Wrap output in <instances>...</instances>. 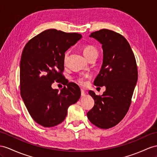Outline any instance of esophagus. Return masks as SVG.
Masks as SVG:
<instances>
[{
    "mask_svg": "<svg viewBox=\"0 0 157 157\" xmlns=\"http://www.w3.org/2000/svg\"><path fill=\"white\" fill-rule=\"evenodd\" d=\"M81 95L82 96V97H83V96L86 95L85 91H84V90L83 89H81Z\"/></svg>",
    "mask_w": 157,
    "mask_h": 157,
    "instance_id": "esophagus-1",
    "label": "esophagus"
}]
</instances>
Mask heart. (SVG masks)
<instances>
[{"instance_id": "b5f03b06", "label": "heart", "mask_w": 157, "mask_h": 157, "mask_svg": "<svg viewBox=\"0 0 157 157\" xmlns=\"http://www.w3.org/2000/svg\"><path fill=\"white\" fill-rule=\"evenodd\" d=\"M82 52H83V55L86 56V58L87 59H88L93 55H95V54L98 55V50H96L95 48H94V46H92L91 45H87V46H83ZM67 57V54H66L65 56H64V60L66 59ZM87 77H88L87 75H83L79 76V77L78 78V83L82 86L86 85V79Z\"/></svg>"}]
</instances>
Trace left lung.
Here are the masks:
<instances>
[{
	"label": "left lung",
	"instance_id": "1",
	"mask_svg": "<svg viewBox=\"0 0 157 157\" xmlns=\"http://www.w3.org/2000/svg\"><path fill=\"white\" fill-rule=\"evenodd\" d=\"M90 37L98 40L103 49L102 66L94 83L106 90L99 96L89 91L95 104L87 116L98 127L109 128L117 124L129 109L137 82V67L129 44L122 35L102 29Z\"/></svg>",
	"mask_w": 157,
	"mask_h": 157
}]
</instances>
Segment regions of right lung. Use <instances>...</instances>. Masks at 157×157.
I'll use <instances>...</instances> for the list:
<instances>
[{
	"mask_svg": "<svg viewBox=\"0 0 157 157\" xmlns=\"http://www.w3.org/2000/svg\"><path fill=\"white\" fill-rule=\"evenodd\" d=\"M82 38L80 34L49 29L24 48L20 63L21 95L31 117L44 127L61 123L68 107L81 96L75 83L65 84L60 91L53 89L52 84L63 78L65 52Z\"/></svg>",
	"mask_w": 157,
	"mask_h": 157,
	"instance_id": "obj_1",
	"label": "right lung"
}]
</instances>
